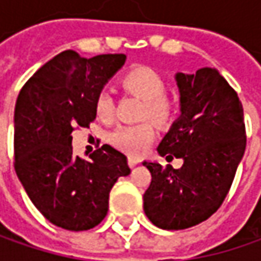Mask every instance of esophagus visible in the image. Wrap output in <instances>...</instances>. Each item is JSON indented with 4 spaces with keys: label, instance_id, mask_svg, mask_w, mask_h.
Listing matches in <instances>:
<instances>
[{
    "label": "esophagus",
    "instance_id": "34e87169",
    "mask_svg": "<svg viewBox=\"0 0 261 261\" xmlns=\"http://www.w3.org/2000/svg\"><path fill=\"white\" fill-rule=\"evenodd\" d=\"M139 163H141L139 158H136V156H127V164H129V167H135Z\"/></svg>",
    "mask_w": 261,
    "mask_h": 261
}]
</instances>
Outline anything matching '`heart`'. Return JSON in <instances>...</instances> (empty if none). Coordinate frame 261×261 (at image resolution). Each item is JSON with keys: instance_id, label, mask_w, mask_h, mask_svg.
Returning <instances> with one entry per match:
<instances>
[{"instance_id": "b5f03b06", "label": "heart", "mask_w": 261, "mask_h": 261, "mask_svg": "<svg viewBox=\"0 0 261 261\" xmlns=\"http://www.w3.org/2000/svg\"><path fill=\"white\" fill-rule=\"evenodd\" d=\"M119 83L125 91L144 100L141 119H151L160 127L170 126L174 122L180 112V98L175 94L166 93V80L154 68L146 65L134 66L120 76ZM95 115L106 123L113 120L115 103L110 95L106 93L98 94L95 100ZM154 134V126L151 122H141L117 127L110 134L109 141L119 151L138 155L152 142Z\"/></svg>"}]
</instances>
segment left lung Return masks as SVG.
I'll return each mask as SVG.
<instances>
[{"label":"left lung","mask_w":261,"mask_h":261,"mask_svg":"<svg viewBox=\"0 0 261 261\" xmlns=\"http://www.w3.org/2000/svg\"><path fill=\"white\" fill-rule=\"evenodd\" d=\"M181 116L158 145L167 161L183 158L175 170L144 163L151 183L144 211L163 229H186L214 215L231 189L246 151L243 105L236 90L214 68L177 74Z\"/></svg>","instance_id":"left-lung-1"}]
</instances>
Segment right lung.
<instances>
[{
    "label": "right lung",
    "mask_w": 261,
    "mask_h": 261,
    "mask_svg": "<svg viewBox=\"0 0 261 261\" xmlns=\"http://www.w3.org/2000/svg\"><path fill=\"white\" fill-rule=\"evenodd\" d=\"M123 54L83 58L65 50L27 80L14 110V168L37 211L54 225L87 231L107 215L109 195L130 168L126 156L103 145L74 156L71 134L90 127L95 100L125 64Z\"/></svg>",
    "instance_id": "add662e5"
}]
</instances>
